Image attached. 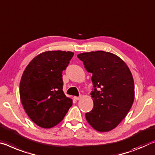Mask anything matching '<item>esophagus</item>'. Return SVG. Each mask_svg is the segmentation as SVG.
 I'll return each mask as SVG.
<instances>
[{
    "label": "esophagus",
    "instance_id": "esophagus-1",
    "mask_svg": "<svg viewBox=\"0 0 155 155\" xmlns=\"http://www.w3.org/2000/svg\"><path fill=\"white\" fill-rule=\"evenodd\" d=\"M81 97H74V99L77 101V100L81 99Z\"/></svg>",
    "mask_w": 155,
    "mask_h": 155
}]
</instances>
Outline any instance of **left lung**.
Listing matches in <instances>:
<instances>
[{
    "label": "left lung",
    "mask_w": 155,
    "mask_h": 155,
    "mask_svg": "<svg viewBox=\"0 0 155 155\" xmlns=\"http://www.w3.org/2000/svg\"><path fill=\"white\" fill-rule=\"evenodd\" d=\"M77 57L92 74L94 87L91 93L94 107L85 114L87 121L97 131H111L133 104L134 83L130 70L121 58L108 51L81 53Z\"/></svg>",
    "instance_id": "1"
}]
</instances>
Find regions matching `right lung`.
<instances>
[{
	"label": "right lung",
	"mask_w": 155,
	"mask_h": 155,
	"mask_svg": "<svg viewBox=\"0 0 155 155\" xmlns=\"http://www.w3.org/2000/svg\"><path fill=\"white\" fill-rule=\"evenodd\" d=\"M73 55L69 51H44L29 62L22 75V105L31 121L43 128L59 124L72 105L63 91L62 72Z\"/></svg>",
	"instance_id": "add662e5"
}]
</instances>
